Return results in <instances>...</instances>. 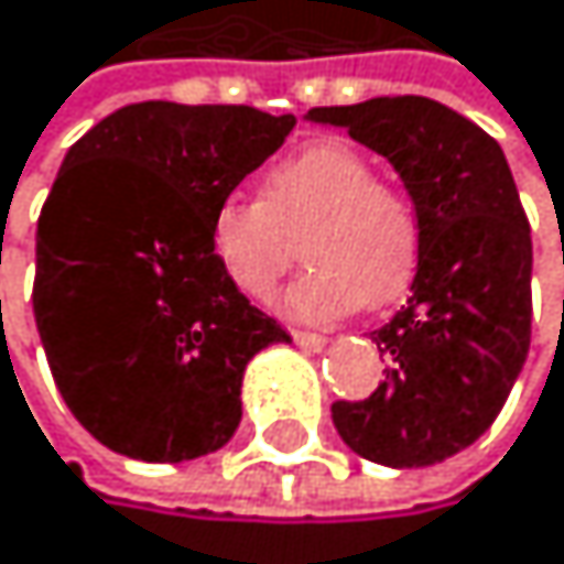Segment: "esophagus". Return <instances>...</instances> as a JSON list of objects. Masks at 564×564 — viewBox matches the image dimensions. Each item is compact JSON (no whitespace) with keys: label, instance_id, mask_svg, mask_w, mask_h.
Here are the masks:
<instances>
[{"label":"esophagus","instance_id":"34e87169","mask_svg":"<svg viewBox=\"0 0 564 564\" xmlns=\"http://www.w3.org/2000/svg\"><path fill=\"white\" fill-rule=\"evenodd\" d=\"M294 343L297 346H304V349H325L328 346V338L325 335H318V332H294Z\"/></svg>","mask_w":564,"mask_h":564}]
</instances>
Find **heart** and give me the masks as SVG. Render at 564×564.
Instances as JSON below:
<instances>
[{
  "label": "heart",
  "mask_w": 564,
  "mask_h": 564,
  "mask_svg": "<svg viewBox=\"0 0 564 564\" xmlns=\"http://www.w3.org/2000/svg\"><path fill=\"white\" fill-rule=\"evenodd\" d=\"M311 270L284 294L291 318L328 322L383 307L411 288L421 229L404 191L377 181L366 153L346 143H315L284 156L263 177V202L221 198L208 221V257L249 301H267L297 260Z\"/></svg>",
  "instance_id": "b5f03b06"
}]
</instances>
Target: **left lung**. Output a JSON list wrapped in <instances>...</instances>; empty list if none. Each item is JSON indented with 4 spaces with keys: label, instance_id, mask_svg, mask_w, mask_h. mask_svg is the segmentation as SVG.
Returning a JSON list of instances; mask_svg holds the SVG:
<instances>
[{
    "label": "left lung",
    "instance_id": "8db88e82",
    "mask_svg": "<svg viewBox=\"0 0 564 564\" xmlns=\"http://www.w3.org/2000/svg\"><path fill=\"white\" fill-rule=\"evenodd\" d=\"M387 156L417 212L408 304L377 328L387 380L335 400L343 442L390 469L445 463L490 427L531 346V226L500 143L421 95L311 109Z\"/></svg>",
    "mask_w": 564,
    "mask_h": 564
}]
</instances>
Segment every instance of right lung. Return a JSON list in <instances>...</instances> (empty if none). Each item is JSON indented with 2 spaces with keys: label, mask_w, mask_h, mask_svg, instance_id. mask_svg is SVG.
Wrapping results in <instances>:
<instances>
[{
  "label": "right lung",
  "mask_w": 564,
  "mask_h": 564,
  "mask_svg": "<svg viewBox=\"0 0 564 564\" xmlns=\"http://www.w3.org/2000/svg\"><path fill=\"white\" fill-rule=\"evenodd\" d=\"M294 116L140 101L74 143L36 221L33 318L70 414L119 455L187 463L242 417L249 359L291 335L208 257V221Z\"/></svg>",
  "instance_id": "right-lung-1"
}]
</instances>
